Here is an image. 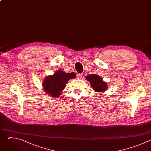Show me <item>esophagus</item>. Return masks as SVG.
I'll return each instance as SVG.
<instances>
[{"label":"esophagus","mask_w":151,"mask_h":151,"mask_svg":"<svg viewBox=\"0 0 151 151\" xmlns=\"http://www.w3.org/2000/svg\"><path fill=\"white\" fill-rule=\"evenodd\" d=\"M82 76H83V74H82V73H79V74L77 75L76 78H77L78 79H81V78H82Z\"/></svg>","instance_id":"obj_1"}]
</instances>
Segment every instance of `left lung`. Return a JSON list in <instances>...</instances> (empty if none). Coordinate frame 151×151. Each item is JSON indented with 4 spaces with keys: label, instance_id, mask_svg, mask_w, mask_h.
I'll return each mask as SVG.
<instances>
[{
    "label": "left lung",
    "instance_id": "8db88e82",
    "mask_svg": "<svg viewBox=\"0 0 151 151\" xmlns=\"http://www.w3.org/2000/svg\"><path fill=\"white\" fill-rule=\"evenodd\" d=\"M86 80L90 82L92 88L96 92H103L107 90V83L103 81L102 78L97 75H90L85 77Z\"/></svg>",
    "mask_w": 151,
    "mask_h": 151
}]
</instances>
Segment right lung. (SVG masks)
Listing matches in <instances>:
<instances>
[{
	"label": "right lung",
	"instance_id": "right-lung-1",
	"mask_svg": "<svg viewBox=\"0 0 151 151\" xmlns=\"http://www.w3.org/2000/svg\"><path fill=\"white\" fill-rule=\"evenodd\" d=\"M75 76L76 75L73 72L69 73L64 72L61 70H58L52 75L47 76L42 83V86L48 94L53 97H57L65 88L67 82Z\"/></svg>",
	"mask_w": 151,
	"mask_h": 151
}]
</instances>
